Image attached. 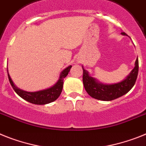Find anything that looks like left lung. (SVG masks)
<instances>
[{"label": "left lung", "instance_id": "obj_1", "mask_svg": "<svg viewBox=\"0 0 146 146\" xmlns=\"http://www.w3.org/2000/svg\"><path fill=\"white\" fill-rule=\"evenodd\" d=\"M121 34L126 35L125 32H121ZM82 68L83 70V83L87 93L94 99L110 101L124 95L132 88L137 78L139 63L138 58H137L135 66L130 74L123 81L114 84H103L99 83L95 78L89 75L88 72L83 68V66H82Z\"/></svg>", "mask_w": 146, "mask_h": 146}]
</instances>
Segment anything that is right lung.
I'll list each match as a JSON object with an SVG mask.
<instances>
[{"mask_svg":"<svg viewBox=\"0 0 146 146\" xmlns=\"http://www.w3.org/2000/svg\"><path fill=\"white\" fill-rule=\"evenodd\" d=\"M71 68H72V66H69L65 68L64 70L62 71V72L60 73V75L58 81L53 86L47 88V89L38 91V92H26V91L21 90L20 88H17L13 83V82H12L10 76L9 74L8 70H7V73H8L9 80V83H10L11 86L13 88L14 91L21 98H22L25 100H27V101L29 102V103H33V104L45 105V104L50 103L54 101V100H56L59 98V96L60 95L61 92H62V89H63V79L68 74V72L70 71Z\"/></svg>","mask_w":146,"mask_h":146,"instance_id":"add662e5","label":"right lung"}]
</instances>
